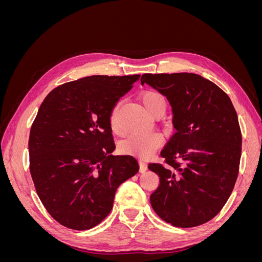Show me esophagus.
<instances>
[{"instance_id":"34e87169","label":"esophagus","mask_w":262,"mask_h":262,"mask_svg":"<svg viewBox=\"0 0 262 262\" xmlns=\"http://www.w3.org/2000/svg\"><path fill=\"white\" fill-rule=\"evenodd\" d=\"M147 170V164L143 161H140V172H145Z\"/></svg>"}]
</instances>
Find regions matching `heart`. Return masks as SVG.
<instances>
[{
    "label": "heart",
    "instance_id": "b5f03b06",
    "mask_svg": "<svg viewBox=\"0 0 262 262\" xmlns=\"http://www.w3.org/2000/svg\"><path fill=\"white\" fill-rule=\"evenodd\" d=\"M142 102L146 109V112L150 115L154 116L160 112H165L166 109V99L161 93L155 91H148L143 94L142 96ZM120 104H117L113 109L112 116H110V126L114 132L118 133V113ZM163 143V137L160 133L152 132L146 134H132V136L124 139L119 149L122 154L126 155H133L140 158H147L152 155L155 150L160 147Z\"/></svg>",
    "mask_w": 262,
    "mask_h": 262
}]
</instances>
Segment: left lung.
<instances>
[{"mask_svg":"<svg viewBox=\"0 0 262 262\" xmlns=\"http://www.w3.org/2000/svg\"><path fill=\"white\" fill-rule=\"evenodd\" d=\"M167 98L176 132L149 164L160 177L150 194L153 210L176 227L207 223L224 207L238 175L242 133L231 99L213 82L194 73L143 74Z\"/></svg>","mask_w":262,"mask_h":262,"instance_id":"8db88e82","label":"left lung"}]
</instances>
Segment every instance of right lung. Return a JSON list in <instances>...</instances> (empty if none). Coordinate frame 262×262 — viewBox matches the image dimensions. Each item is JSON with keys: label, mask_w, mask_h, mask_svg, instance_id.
<instances>
[{"label": "right lung", "mask_w": 262, "mask_h": 262, "mask_svg": "<svg viewBox=\"0 0 262 262\" xmlns=\"http://www.w3.org/2000/svg\"><path fill=\"white\" fill-rule=\"evenodd\" d=\"M141 75H93L58 86L31 125L29 168L46 210L85 231L110 213L118 187L139 171L131 155H113L110 116Z\"/></svg>", "instance_id": "add662e5"}]
</instances>
